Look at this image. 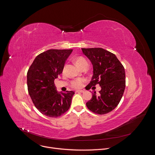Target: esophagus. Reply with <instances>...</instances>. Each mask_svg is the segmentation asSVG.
I'll use <instances>...</instances> for the list:
<instances>
[{
	"label": "esophagus",
	"mask_w": 155,
	"mask_h": 155,
	"mask_svg": "<svg viewBox=\"0 0 155 155\" xmlns=\"http://www.w3.org/2000/svg\"><path fill=\"white\" fill-rule=\"evenodd\" d=\"M75 92H76V93H83V92H84V90H77Z\"/></svg>",
	"instance_id": "34e87169"
}]
</instances>
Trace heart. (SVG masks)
Wrapping results in <instances>:
<instances>
[{
    "instance_id": "obj_1",
    "label": "heart",
    "mask_w": 155,
    "mask_h": 155,
    "mask_svg": "<svg viewBox=\"0 0 155 155\" xmlns=\"http://www.w3.org/2000/svg\"><path fill=\"white\" fill-rule=\"evenodd\" d=\"M75 61L76 64L80 69H81L83 67H84V66L88 65V63L86 60V59H84L83 57H81V56L77 58ZM83 82H84V80L82 78L76 79L71 82V86L74 88H76V89H77V88H80L82 86Z\"/></svg>"
}]
</instances>
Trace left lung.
Listing matches in <instances>:
<instances>
[{"instance_id": "left-lung-1", "label": "left lung", "mask_w": 155, "mask_h": 155, "mask_svg": "<svg viewBox=\"0 0 155 155\" xmlns=\"http://www.w3.org/2000/svg\"><path fill=\"white\" fill-rule=\"evenodd\" d=\"M81 50L93 67V75L87 86L91 88L99 84L101 87L99 95L94 91L86 105L94 114H108L116 108L123 95L126 86L124 68L114 53L103 48Z\"/></svg>"}]
</instances>
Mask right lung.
I'll use <instances>...</instances> for the list:
<instances>
[{
    "label": "right lung",
    "mask_w": 155,
    "mask_h": 155,
    "mask_svg": "<svg viewBox=\"0 0 155 155\" xmlns=\"http://www.w3.org/2000/svg\"><path fill=\"white\" fill-rule=\"evenodd\" d=\"M72 50H48L38 54L28 71L27 84L30 97L43 115L56 118L70 108L74 91L58 93L54 80L63 71Z\"/></svg>",
    "instance_id": "add662e5"
}]
</instances>
